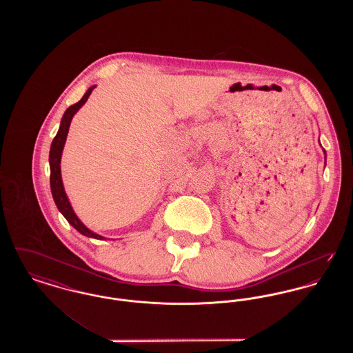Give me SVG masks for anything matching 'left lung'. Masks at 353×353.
Instances as JSON below:
<instances>
[{
    "instance_id": "obj_1",
    "label": "left lung",
    "mask_w": 353,
    "mask_h": 353,
    "mask_svg": "<svg viewBox=\"0 0 353 353\" xmlns=\"http://www.w3.org/2000/svg\"><path fill=\"white\" fill-rule=\"evenodd\" d=\"M323 152H324V154H325V151H324V150H323Z\"/></svg>"
}]
</instances>
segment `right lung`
Returning a JSON list of instances; mask_svg holds the SVG:
<instances>
[{
    "mask_svg": "<svg viewBox=\"0 0 353 353\" xmlns=\"http://www.w3.org/2000/svg\"><path fill=\"white\" fill-rule=\"evenodd\" d=\"M97 85H91L85 94L83 95V98L78 103L70 105L68 110L65 111L62 120H61V125H59V130L55 134L52 143H51L50 147V154H49V164H50V188L51 194H52V199L58 208V210L63 214V217L68 219V223L77 229L81 234L85 235L88 238H94V239H105L103 235L97 234L94 233L92 230H90L83 222L81 219H78V216L75 214L71 203L68 201V194L65 192V186L62 183V176H61V159H62V152H63V147H65V143H66V139H68V128H70V124H71V120L74 118V115L79 111V108L83 105L84 103L88 99V97L91 95L92 90L95 88Z\"/></svg>",
    "mask_w": 353,
    "mask_h": 353,
    "instance_id": "right-lung-1",
    "label": "right lung"
}]
</instances>
